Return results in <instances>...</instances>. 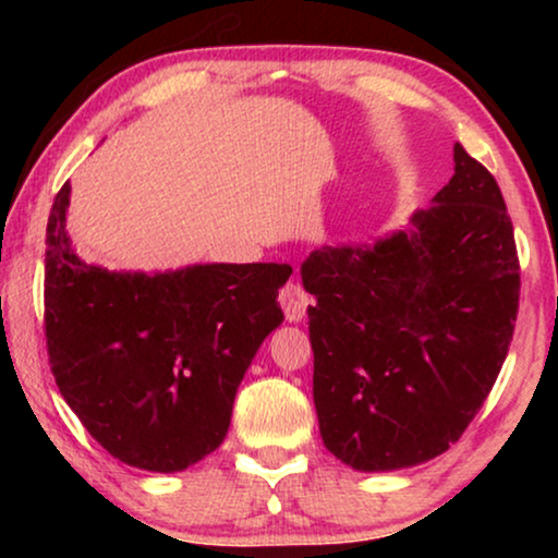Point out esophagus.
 Instances as JSON below:
<instances>
[{"mask_svg": "<svg viewBox=\"0 0 558 558\" xmlns=\"http://www.w3.org/2000/svg\"><path fill=\"white\" fill-rule=\"evenodd\" d=\"M279 302L281 307H284V315L289 323H302L304 315H307V307L312 304L310 294L304 292L302 284H296V281H289V284L281 289Z\"/></svg>", "mask_w": 558, "mask_h": 558, "instance_id": "34e87169", "label": "esophagus"}]
</instances>
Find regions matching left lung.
<instances>
[{
    "instance_id": "1",
    "label": "left lung",
    "mask_w": 558,
    "mask_h": 558,
    "mask_svg": "<svg viewBox=\"0 0 558 558\" xmlns=\"http://www.w3.org/2000/svg\"><path fill=\"white\" fill-rule=\"evenodd\" d=\"M325 447L361 472L414 468L468 429L506 361L521 294L498 182L454 144V174L409 231L302 264Z\"/></svg>"
}]
</instances>
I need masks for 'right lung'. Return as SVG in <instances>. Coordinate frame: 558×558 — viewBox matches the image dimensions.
<instances>
[{"label":"right lung","mask_w":558,"mask_h":558,"mask_svg":"<svg viewBox=\"0 0 558 558\" xmlns=\"http://www.w3.org/2000/svg\"><path fill=\"white\" fill-rule=\"evenodd\" d=\"M71 185L45 235V340L68 407L111 457L180 472L226 439L258 345L281 325L287 264L109 271L73 254Z\"/></svg>","instance_id":"add662e5"}]
</instances>
